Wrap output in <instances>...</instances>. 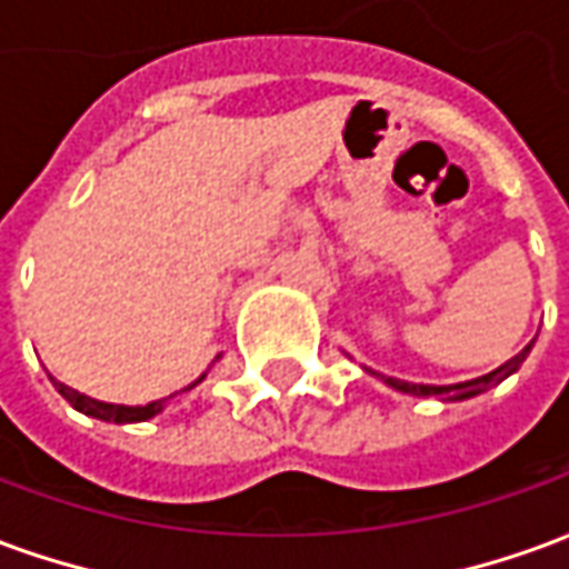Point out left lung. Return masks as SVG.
Returning a JSON list of instances; mask_svg holds the SVG:
<instances>
[{"instance_id": "1", "label": "left lung", "mask_w": 569, "mask_h": 569, "mask_svg": "<svg viewBox=\"0 0 569 569\" xmlns=\"http://www.w3.org/2000/svg\"><path fill=\"white\" fill-rule=\"evenodd\" d=\"M530 347H533V341L518 353V357H512L509 362H502L500 369L488 371V375H481V378H476V381H463V383H448V387H432V383H408V381H399V378H383V383L387 387H393V390H399V393H411V396H432V399H441V402H460V399H472V396L485 393V390H490V387H497L500 381H506L509 375H515L518 371V366L525 362L527 353H530Z\"/></svg>"}]
</instances>
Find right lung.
<instances>
[{
	"mask_svg": "<svg viewBox=\"0 0 569 569\" xmlns=\"http://www.w3.org/2000/svg\"><path fill=\"white\" fill-rule=\"evenodd\" d=\"M51 381H54V378H51ZM200 381H203V375H200L194 383ZM194 383H191V387H194ZM54 387H57V393L63 396L76 411L88 415V418L106 420V423H142V420L161 415L163 402H167V399H158V402H149V406H112V402H97V399H91V396L79 393V390H72V387H67V383H60V381H54ZM191 387H186V390H191Z\"/></svg>",
	"mask_w": 569,
	"mask_h": 569,
	"instance_id": "add662e5",
	"label": "right lung"
}]
</instances>
